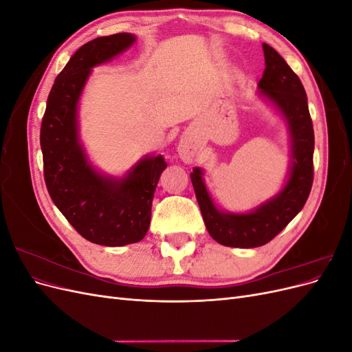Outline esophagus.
I'll return each mask as SVG.
<instances>
[{
  "label": "esophagus",
  "mask_w": 352,
  "mask_h": 352,
  "mask_svg": "<svg viewBox=\"0 0 352 352\" xmlns=\"http://www.w3.org/2000/svg\"><path fill=\"white\" fill-rule=\"evenodd\" d=\"M177 153H179V157L182 158L185 163H190L197 155V145L192 140H190V138H185V140L180 141L177 146Z\"/></svg>",
  "instance_id": "34e87169"
}]
</instances>
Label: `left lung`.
Wrapping results in <instances>:
<instances>
[{
	"label": "left lung",
	"instance_id": "left-lung-1",
	"mask_svg": "<svg viewBox=\"0 0 352 352\" xmlns=\"http://www.w3.org/2000/svg\"><path fill=\"white\" fill-rule=\"evenodd\" d=\"M263 51L265 69L258 89L282 113L289 127V177L278 195L251 212L238 214L220 211L206 188L202 170H192L190 180L206 228L211 238L225 247L255 248L270 242L302 210L313 186L314 131L305 89L278 51L267 44H263Z\"/></svg>",
	"mask_w": 352,
	"mask_h": 352
}]
</instances>
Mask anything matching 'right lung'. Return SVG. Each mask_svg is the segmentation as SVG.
<instances>
[{"label":"right lung","mask_w":352,"mask_h":352,"mask_svg":"<svg viewBox=\"0 0 352 352\" xmlns=\"http://www.w3.org/2000/svg\"><path fill=\"white\" fill-rule=\"evenodd\" d=\"M135 39L124 32L82 45L54 80L41 124L52 202L85 239L104 247H123L146 235L154 190L167 167L163 155L144 157L122 179L104 176L88 163L79 142L78 102L92 67L122 54Z\"/></svg>","instance_id":"add662e5"}]
</instances>
